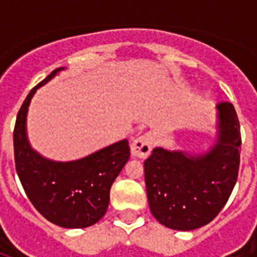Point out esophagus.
<instances>
[{
	"label": "esophagus",
	"instance_id": "esophagus-1",
	"mask_svg": "<svg viewBox=\"0 0 257 257\" xmlns=\"http://www.w3.org/2000/svg\"><path fill=\"white\" fill-rule=\"evenodd\" d=\"M152 151V137L151 135H141L135 139L131 145V153L136 159H147Z\"/></svg>",
	"mask_w": 257,
	"mask_h": 257
}]
</instances>
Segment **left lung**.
I'll return each instance as SVG.
<instances>
[{
    "instance_id": "8db88e82",
    "label": "left lung",
    "mask_w": 257,
    "mask_h": 257,
    "mask_svg": "<svg viewBox=\"0 0 257 257\" xmlns=\"http://www.w3.org/2000/svg\"><path fill=\"white\" fill-rule=\"evenodd\" d=\"M217 139L201 155L155 148L145 160L149 208L176 231H192L219 215L235 187L240 165V124L231 102L216 105Z\"/></svg>"
}]
</instances>
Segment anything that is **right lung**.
<instances>
[{
	"label": "right lung",
	"mask_w": 257,
	"mask_h": 257,
	"mask_svg": "<svg viewBox=\"0 0 257 257\" xmlns=\"http://www.w3.org/2000/svg\"><path fill=\"white\" fill-rule=\"evenodd\" d=\"M64 69L53 70L24 101L13 132L14 161L26 196L46 220L62 228H86L106 213L110 187L129 160L131 149L125 139L80 160L54 161L32 148L26 133L30 101L38 88Z\"/></svg>",
	"instance_id": "1"
}]
</instances>
